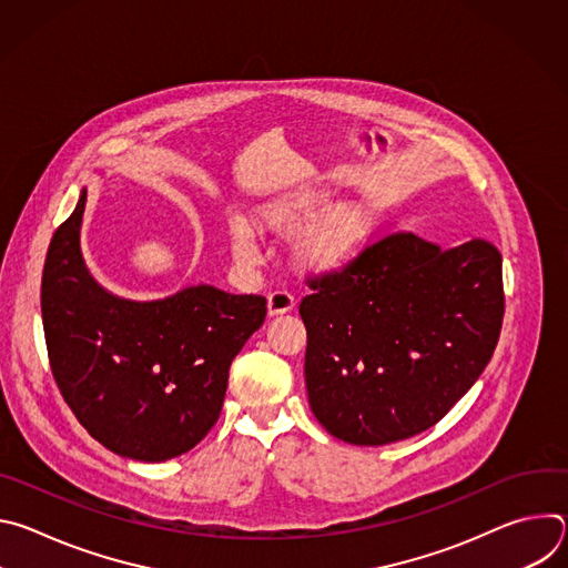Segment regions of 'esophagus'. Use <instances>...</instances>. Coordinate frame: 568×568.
Listing matches in <instances>:
<instances>
[{
  "label": "esophagus",
  "instance_id": "esophagus-1",
  "mask_svg": "<svg viewBox=\"0 0 568 568\" xmlns=\"http://www.w3.org/2000/svg\"><path fill=\"white\" fill-rule=\"evenodd\" d=\"M292 307H294V298H292V294H287V292H283V290H276V292H272V294L267 296V312H270V316L285 314V312H290Z\"/></svg>",
  "mask_w": 568,
  "mask_h": 568
}]
</instances>
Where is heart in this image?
Listing matches in <instances>:
<instances>
[{
    "mask_svg": "<svg viewBox=\"0 0 568 568\" xmlns=\"http://www.w3.org/2000/svg\"><path fill=\"white\" fill-rule=\"evenodd\" d=\"M333 206V197L321 191H296L256 209V226L267 233L290 235L292 267L310 276H328L351 267L373 235V215L357 206ZM229 247L240 265H254L258 245L252 226L242 215L229 217Z\"/></svg>",
    "mask_w": 568,
    "mask_h": 568,
    "instance_id": "heart-1",
    "label": "heart"
}]
</instances>
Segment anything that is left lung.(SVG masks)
Here are the masks:
<instances>
[{"label": "left lung", "mask_w": 568, "mask_h": 568, "mask_svg": "<svg viewBox=\"0 0 568 568\" xmlns=\"http://www.w3.org/2000/svg\"><path fill=\"white\" fill-rule=\"evenodd\" d=\"M305 388L314 418L351 445L436 425L488 366L504 321L501 254L393 233L310 283Z\"/></svg>", "instance_id": "1"}]
</instances>
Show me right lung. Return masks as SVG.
I'll list each match as a JSON object with an SVG mask.
<instances>
[{
  "instance_id": "add662e5",
  "label": "right lung",
  "mask_w": 568,
  "mask_h": 568,
  "mask_svg": "<svg viewBox=\"0 0 568 568\" xmlns=\"http://www.w3.org/2000/svg\"><path fill=\"white\" fill-rule=\"evenodd\" d=\"M88 189L58 226L42 272V323L69 409L110 452L161 463L220 418L229 366L263 326V296L189 285L132 301L105 290L80 250Z\"/></svg>"
}]
</instances>
